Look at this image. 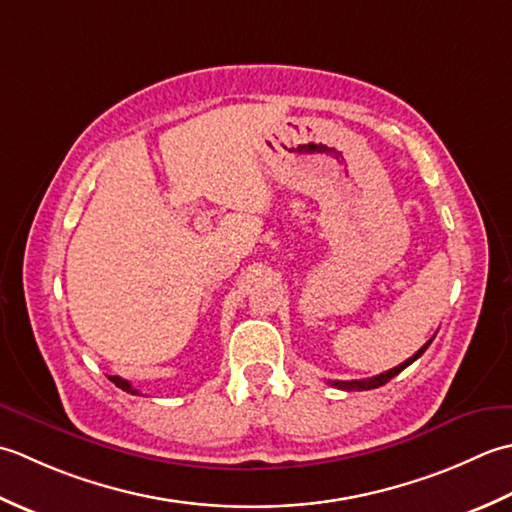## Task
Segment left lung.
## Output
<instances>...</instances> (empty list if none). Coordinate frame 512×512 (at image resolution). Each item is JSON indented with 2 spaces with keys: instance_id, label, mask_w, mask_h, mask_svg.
I'll return each mask as SVG.
<instances>
[{
  "instance_id": "1",
  "label": "left lung",
  "mask_w": 512,
  "mask_h": 512,
  "mask_svg": "<svg viewBox=\"0 0 512 512\" xmlns=\"http://www.w3.org/2000/svg\"><path fill=\"white\" fill-rule=\"evenodd\" d=\"M433 342V338L424 344V347L417 351V353H413V356L409 358V360H404L402 364H398V367H393V369H389V371H384V373H380V375H375V378H369V380H351V382H344V380H336V382H331L333 387H338V389H344V391H367V389H378V387H382V384H387L391 378H395V375H398L400 371H404L406 367H409V364H413L417 358L422 356V353L429 349V344Z\"/></svg>"
}]
</instances>
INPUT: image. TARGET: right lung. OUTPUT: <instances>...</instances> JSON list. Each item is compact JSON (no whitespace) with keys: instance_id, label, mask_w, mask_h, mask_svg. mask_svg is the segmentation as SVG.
Here are the masks:
<instances>
[{"instance_id":"add662e5","label":"right lung","mask_w":512,"mask_h":512,"mask_svg":"<svg viewBox=\"0 0 512 512\" xmlns=\"http://www.w3.org/2000/svg\"><path fill=\"white\" fill-rule=\"evenodd\" d=\"M110 382H114V384H117V387H119V389H123L125 393L139 395V391H137V389H134V387H132V384H130L128 380H123V378H119V375H110Z\"/></svg>"}]
</instances>
